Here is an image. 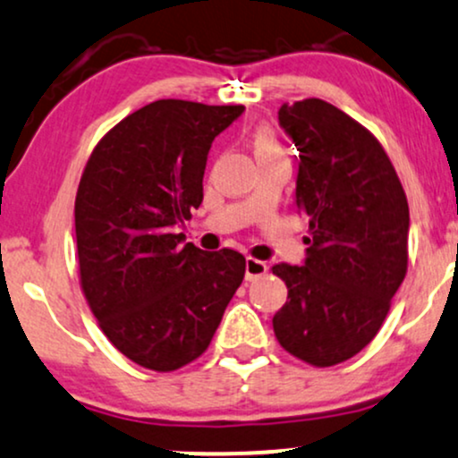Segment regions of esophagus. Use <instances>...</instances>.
<instances>
[{
  "label": "esophagus",
  "instance_id": "obj_1",
  "mask_svg": "<svg viewBox=\"0 0 458 458\" xmlns=\"http://www.w3.org/2000/svg\"><path fill=\"white\" fill-rule=\"evenodd\" d=\"M267 272V263L255 259V257H249L246 259V281H255V278L263 276Z\"/></svg>",
  "mask_w": 458,
  "mask_h": 458
}]
</instances>
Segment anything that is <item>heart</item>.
I'll list each match as a JSON object with an SVG mask.
<instances>
[{
  "mask_svg": "<svg viewBox=\"0 0 458 458\" xmlns=\"http://www.w3.org/2000/svg\"><path fill=\"white\" fill-rule=\"evenodd\" d=\"M250 143H252V149H255L257 158H270V156L284 154L278 134L274 132L270 126H266V123H261V126H257L255 131H252Z\"/></svg>",
  "mask_w": 458,
  "mask_h": 458,
  "instance_id": "1",
  "label": "heart"
}]
</instances>
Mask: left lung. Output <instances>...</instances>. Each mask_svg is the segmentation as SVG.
I'll return each mask as SVG.
<instances>
[{"label": "left lung", "instance_id": "obj_1", "mask_svg": "<svg viewBox=\"0 0 458 458\" xmlns=\"http://www.w3.org/2000/svg\"><path fill=\"white\" fill-rule=\"evenodd\" d=\"M300 152L295 206L309 216L304 266L278 263L287 302L274 315L284 352L335 367L373 341L407 274L410 206L373 132L330 102L283 105Z\"/></svg>", "mask_w": 458, "mask_h": 458}]
</instances>
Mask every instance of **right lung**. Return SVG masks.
<instances>
[{"label": "right lung", "mask_w": 458, "mask_h": 458, "mask_svg": "<svg viewBox=\"0 0 458 458\" xmlns=\"http://www.w3.org/2000/svg\"><path fill=\"white\" fill-rule=\"evenodd\" d=\"M242 111L149 102L96 143L81 175V289L113 347L143 369L171 373L201 356L244 281L242 252H206L175 233L203 201L214 137Z\"/></svg>", "instance_id": "obj_1"}]
</instances>
